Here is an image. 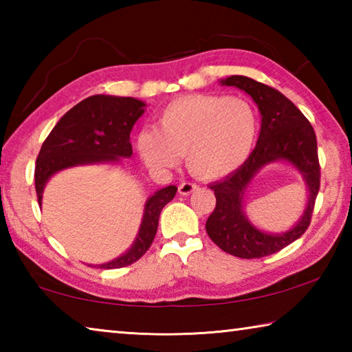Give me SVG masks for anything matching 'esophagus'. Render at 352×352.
I'll return each mask as SVG.
<instances>
[{
	"label": "esophagus",
	"instance_id": "esophagus-1",
	"mask_svg": "<svg viewBox=\"0 0 352 352\" xmlns=\"http://www.w3.org/2000/svg\"><path fill=\"white\" fill-rule=\"evenodd\" d=\"M199 190V186L195 183H189V182H183L180 186H178V194L180 195H189Z\"/></svg>",
	"mask_w": 352,
	"mask_h": 352
}]
</instances>
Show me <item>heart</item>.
I'll use <instances>...</instances> for the list:
<instances>
[{"label": "heart", "mask_w": 352, "mask_h": 352, "mask_svg": "<svg viewBox=\"0 0 352 352\" xmlns=\"http://www.w3.org/2000/svg\"><path fill=\"white\" fill-rule=\"evenodd\" d=\"M259 119L247 100L216 94L182 96L160 111L157 129L135 136V147L148 168H175L186 155L190 174L217 180L233 174L252 155Z\"/></svg>", "instance_id": "b5f03b06"}]
</instances>
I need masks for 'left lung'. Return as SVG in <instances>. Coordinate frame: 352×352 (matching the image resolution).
Returning <instances> with one entry per match:
<instances>
[{"mask_svg": "<svg viewBox=\"0 0 352 352\" xmlns=\"http://www.w3.org/2000/svg\"><path fill=\"white\" fill-rule=\"evenodd\" d=\"M219 83L239 88L254 100L261 113V132L247 162L210 186L216 195V208L206 220V233L225 253L243 259L264 258L296 241L311 223L320 189L317 138L306 116L275 88L245 76H230ZM273 162H285L300 171L308 192L300 219L281 234L258 229L245 214V199L254 177Z\"/></svg>", "mask_w": 352, "mask_h": 352, "instance_id": "8db88e82", "label": "left lung"}]
</instances>
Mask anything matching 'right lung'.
Wrapping results in <instances>:
<instances>
[{"mask_svg":"<svg viewBox=\"0 0 352 352\" xmlns=\"http://www.w3.org/2000/svg\"><path fill=\"white\" fill-rule=\"evenodd\" d=\"M146 107V102L135 98L94 94L65 113L47 135L35 164L38 205L41 206L46 183L57 172L77 166L118 164L122 158L132 157L130 132ZM175 192L177 186L169 184L146 200L140 230L127 252L104 264L88 265L121 269L138 261L152 245L160 212L175 197Z\"/></svg>","mask_w":352,"mask_h":352,"instance_id":"obj_1","label":"right lung"}]
</instances>
